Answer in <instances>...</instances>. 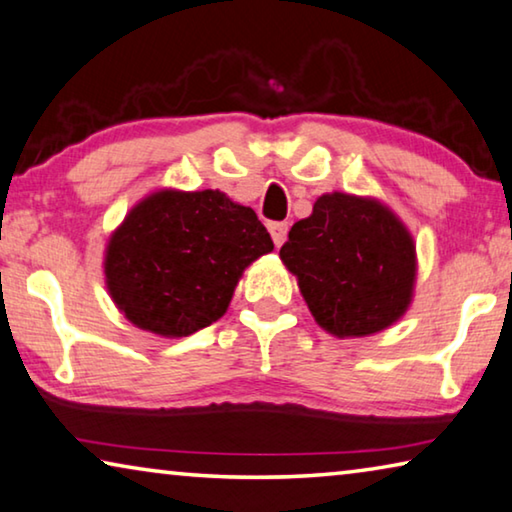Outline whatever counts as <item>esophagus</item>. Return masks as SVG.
Segmentation results:
<instances>
[{
	"label": "esophagus",
	"instance_id": "obj_1",
	"mask_svg": "<svg viewBox=\"0 0 512 512\" xmlns=\"http://www.w3.org/2000/svg\"><path fill=\"white\" fill-rule=\"evenodd\" d=\"M269 232H271V239L275 246H282V243L287 241V232H289V225L287 223H271L269 225Z\"/></svg>",
	"mask_w": 512,
	"mask_h": 512
}]
</instances>
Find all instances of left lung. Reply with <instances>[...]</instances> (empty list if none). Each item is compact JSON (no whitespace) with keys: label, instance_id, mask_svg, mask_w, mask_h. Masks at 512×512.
I'll use <instances>...</instances> for the list:
<instances>
[{"label":"left lung","instance_id":"1","mask_svg":"<svg viewBox=\"0 0 512 512\" xmlns=\"http://www.w3.org/2000/svg\"><path fill=\"white\" fill-rule=\"evenodd\" d=\"M280 259L314 321L339 339L387 330L415 296V239L378 198L323 193L289 230Z\"/></svg>","mask_w":512,"mask_h":512}]
</instances>
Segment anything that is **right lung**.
Here are the masks:
<instances>
[{
  "instance_id": "obj_1",
  "label": "right lung",
  "mask_w": 512,
  "mask_h": 512,
  "mask_svg": "<svg viewBox=\"0 0 512 512\" xmlns=\"http://www.w3.org/2000/svg\"><path fill=\"white\" fill-rule=\"evenodd\" d=\"M271 234L223 191L157 189L129 209L104 248V285L129 323L177 339L212 326Z\"/></svg>"
}]
</instances>
